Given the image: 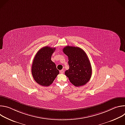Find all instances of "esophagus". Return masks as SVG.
<instances>
[{"label": "esophagus", "instance_id": "obj_1", "mask_svg": "<svg viewBox=\"0 0 125 125\" xmlns=\"http://www.w3.org/2000/svg\"><path fill=\"white\" fill-rule=\"evenodd\" d=\"M60 73L61 74H63L64 73V70H61L60 71Z\"/></svg>", "mask_w": 125, "mask_h": 125}]
</instances>
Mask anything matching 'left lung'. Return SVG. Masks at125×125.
<instances>
[{
  "label": "left lung",
  "mask_w": 125,
  "mask_h": 125,
  "mask_svg": "<svg viewBox=\"0 0 125 125\" xmlns=\"http://www.w3.org/2000/svg\"><path fill=\"white\" fill-rule=\"evenodd\" d=\"M63 52L68 57L69 69L65 72L69 81L76 86L86 84L90 81L92 69L85 52L78 47L67 46Z\"/></svg>",
  "instance_id": "1"
}]
</instances>
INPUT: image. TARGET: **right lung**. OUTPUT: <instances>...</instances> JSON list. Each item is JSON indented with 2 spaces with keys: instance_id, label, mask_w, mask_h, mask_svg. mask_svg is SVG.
I'll list each match as a JSON object with an SVG mask.
<instances>
[{
  "instance_id": "1",
  "label": "right lung",
  "mask_w": 125,
  "mask_h": 125,
  "mask_svg": "<svg viewBox=\"0 0 125 125\" xmlns=\"http://www.w3.org/2000/svg\"><path fill=\"white\" fill-rule=\"evenodd\" d=\"M55 49V47H43L38 51L33 59L31 74L35 81L42 86H49L59 73L55 64L51 60Z\"/></svg>"
}]
</instances>
